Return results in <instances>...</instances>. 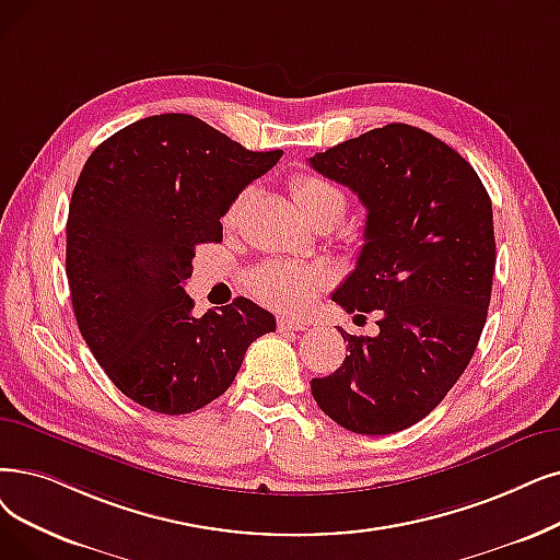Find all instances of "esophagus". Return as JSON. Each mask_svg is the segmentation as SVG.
I'll list each match as a JSON object with an SVG mask.
<instances>
[{
    "label": "esophagus",
    "mask_w": 560,
    "mask_h": 560,
    "mask_svg": "<svg viewBox=\"0 0 560 560\" xmlns=\"http://www.w3.org/2000/svg\"><path fill=\"white\" fill-rule=\"evenodd\" d=\"M308 325L304 320H290V318H279L277 329L279 331H304Z\"/></svg>",
    "instance_id": "obj_1"
}]
</instances>
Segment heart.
Returning a JSON list of instances; mask_svg holds the SVG:
<instances>
[{
	"label": "heart",
	"instance_id": "b5f03b06",
	"mask_svg": "<svg viewBox=\"0 0 560 560\" xmlns=\"http://www.w3.org/2000/svg\"><path fill=\"white\" fill-rule=\"evenodd\" d=\"M290 194L298 208L315 220L318 214H334L336 220L343 217L348 208V199L340 187L323 176L302 174L290 180ZM242 199L231 206L226 212V224H235L240 212ZM331 283L329 270L320 265H302L293 260H270L249 275V290L256 300L267 304L270 308L283 313H304L313 298L320 293L323 288Z\"/></svg>",
	"mask_w": 560,
	"mask_h": 560
}]
</instances>
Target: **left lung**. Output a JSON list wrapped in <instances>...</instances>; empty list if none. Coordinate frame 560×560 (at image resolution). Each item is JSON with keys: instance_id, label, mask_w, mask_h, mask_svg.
<instances>
[{"instance_id": "left-lung-1", "label": "left lung", "mask_w": 560, "mask_h": 560, "mask_svg": "<svg viewBox=\"0 0 560 560\" xmlns=\"http://www.w3.org/2000/svg\"><path fill=\"white\" fill-rule=\"evenodd\" d=\"M366 206L354 272L331 300L380 311L346 361L311 380L325 415L357 434L419 423L465 373L488 320L497 262L492 201L474 166L425 130L388 124L308 158Z\"/></svg>"}]
</instances>
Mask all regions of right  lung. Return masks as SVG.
Here are the masks:
<instances>
[{"label":"right lung","mask_w":560,"mask_h":560,"mask_svg":"<svg viewBox=\"0 0 560 560\" xmlns=\"http://www.w3.org/2000/svg\"><path fill=\"white\" fill-rule=\"evenodd\" d=\"M281 155L247 151L189 114L141 118L89 155L66 224L72 311L95 361L141 407H206L275 331V315L247 298L197 318L183 283L194 247L222 242V217Z\"/></svg>","instance_id":"obj_1"}]
</instances>
